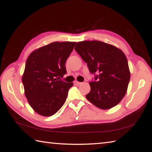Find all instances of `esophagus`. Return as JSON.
Here are the masks:
<instances>
[{
  "label": "esophagus",
  "instance_id": "1",
  "mask_svg": "<svg viewBox=\"0 0 152 152\" xmlns=\"http://www.w3.org/2000/svg\"><path fill=\"white\" fill-rule=\"evenodd\" d=\"M74 83H75V84H76V85H80V84H82V82H80L78 81H75L74 82Z\"/></svg>",
  "mask_w": 152,
  "mask_h": 152
}]
</instances>
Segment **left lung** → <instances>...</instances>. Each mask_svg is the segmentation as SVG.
<instances>
[{
  "mask_svg": "<svg viewBox=\"0 0 152 152\" xmlns=\"http://www.w3.org/2000/svg\"><path fill=\"white\" fill-rule=\"evenodd\" d=\"M75 50L87 63L92 74H98L90 82L86 99L98 108L109 109L121 102L127 91L130 70L127 59L115 46L100 41H82Z\"/></svg>",
  "mask_w": 152,
  "mask_h": 152,
  "instance_id": "left-lung-1",
  "label": "left lung"
}]
</instances>
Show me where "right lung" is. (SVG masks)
<instances>
[{
  "label": "right lung",
  "instance_id": "obj_1",
  "mask_svg": "<svg viewBox=\"0 0 152 152\" xmlns=\"http://www.w3.org/2000/svg\"><path fill=\"white\" fill-rule=\"evenodd\" d=\"M76 43H51L32 51L27 58L22 76L25 95L39 115L51 116L65 102L73 82L60 80L66 74V61Z\"/></svg>",
  "mask_w": 152,
  "mask_h": 152
}]
</instances>
